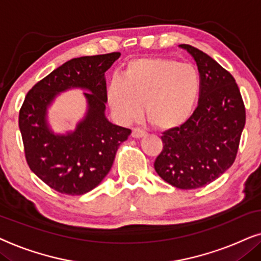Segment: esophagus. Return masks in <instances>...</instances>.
<instances>
[{
  "instance_id": "esophagus-1",
  "label": "esophagus",
  "mask_w": 261,
  "mask_h": 261,
  "mask_svg": "<svg viewBox=\"0 0 261 261\" xmlns=\"http://www.w3.org/2000/svg\"><path fill=\"white\" fill-rule=\"evenodd\" d=\"M145 135L143 130H140V128H133V133H131V136L134 138H142Z\"/></svg>"
}]
</instances>
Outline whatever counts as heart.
Listing matches in <instances>:
<instances>
[{
	"instance_id": "obj_1",
	"label": "heart",
	"mask_w": 261,
	"mask_h": 261,
	"mask_svg": "<svg viewBox=\"0 0 261 261\" xmlns=\"http://www.w3.org/2000/svg\"><path fill=\"white\" fill-rule=\"evenodd\" d=\"M200 92L197 69L161 57L131 60L120 77L107 88V100L121 123H130L142 112L160 130L181 126L192 116Z\"/></svg>"
}]
</instances>
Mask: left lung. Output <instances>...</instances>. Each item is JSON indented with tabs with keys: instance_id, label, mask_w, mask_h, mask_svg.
I'll return each mask as SVG.
<instances>
[{
	"instance_id": "8db88e82",
	"label": "left lung",
	"mask_w": 261,
	"mask_h": 261,
	"mask_svg": "<svg viewBox=\"0 0 261 261\" xmlns=\"http://www.w3.org/2000/svg\"><path fill=\"white\" fill-rule=\"evenodd\" d=\"M196 61L200 77L198 106L181 126L167 130L154 162L166 182L181 190L209 185L235 161L246 110L235 79L205 52L181 44Z\"/></svg>"
}]
</instances>
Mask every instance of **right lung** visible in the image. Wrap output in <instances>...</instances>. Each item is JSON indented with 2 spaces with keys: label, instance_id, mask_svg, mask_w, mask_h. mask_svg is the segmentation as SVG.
I'll use <instances>...</instances> for the list:
<instances>
[{
  "label": "right lung",
  "instance_id": "right-lung-1",
  "mask_svg": "<svg viewBox=\"0 0 261 261\" xmlns=\"http://www.w3.org/2000/svg\"><path fill=\"white\" fill-rule=\"evenodd\" d=\"M119 52L72 58L40 80L27 93L19 112L27 165L57 192L81 196L102 181L113 165L119 145L130 128L114 125L105 117V72ZM86 89L89 110L71 133L56 135L46 120L47 107L58 92Z\"/></svg>",
  "mask_w": 261,
  "mask_h": 261
}]
</instances>
